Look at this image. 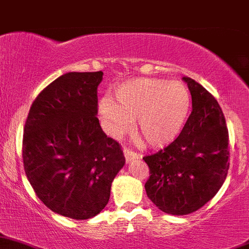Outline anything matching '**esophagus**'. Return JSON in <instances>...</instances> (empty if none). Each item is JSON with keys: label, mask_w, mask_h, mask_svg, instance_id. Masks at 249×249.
I'll return each mask as SVG.
<instances>
[{"label": "esophagus", "mask_w": 249, "mask_h": 249, "mask_svg": "<svg viewBox=\"0 0 249 249\" xmlns=\"http://www.w3.org/2000/svg\"><path fill=\"white\" fill-rule=\"evenodd\" d=\"M124 158L127 162H130V160H135V158H139V156H140L139 153L134 152V151L129 150V148H127V147L124 148Z\"/></svg>", "instance_id": "esophagus-1"}]
</instances>
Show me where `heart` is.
I'll use <instances>...</instances> for the list:
<instances>
[{"label": "heart", "instance_id": "heart-1", "mask_svg": "<svg viewBox=\"0 0 249 249\" xmlns=\"http://www.w3.org/2000/svg\"><path fill=\"white\" fill-rule=\"evenodd\" d=\"M191 110V94L183 84L162 79H132L115 92V102L104 98L99 112L110 134L119 137L137 121L140 139L163 147L178 138Z\"/></svg>", "mask_w": 249, "mask_h": 249}]
</instances>
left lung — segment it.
<instances>
[{
	"instance_id": "left-lung-1",
	"label": "left lung",
	"mask_w": 249,
	"mask_h": 249,
	"mask_svg": "<svg viewBox=\"0 0 249 249\" xmlns=\"http://www.w3.org/2000/svg\"><path fill=\"white\" fill-rule=\"evenodd\" d=\"M192 112L178 137L142 158L150 169L146 194L160 210L182 216L211 200L229 170V133L213 96L188 76Z\"/></svg>"
}]
</instances>
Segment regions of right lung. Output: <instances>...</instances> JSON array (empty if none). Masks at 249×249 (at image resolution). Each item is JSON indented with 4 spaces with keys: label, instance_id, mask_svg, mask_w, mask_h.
<instances>
[{
    "label": "right lung",
    "instance_id": "right-lung-1",
    "mask_svg": "<svg viewBox=\"0 0 249 249\" xmlns=\"http://www.w3.org/2000/svg\"><path fill=\"white\" fill-rule=\"evenodd\" d=\"M102 79L101 71L61 75L38 94L24 127V169L36 196L55 213L78 220L107 206L125 162L96 116Z\"/></svg>",
    "mask_w": 249,
    "mask_h": 249
}]
</instances>
